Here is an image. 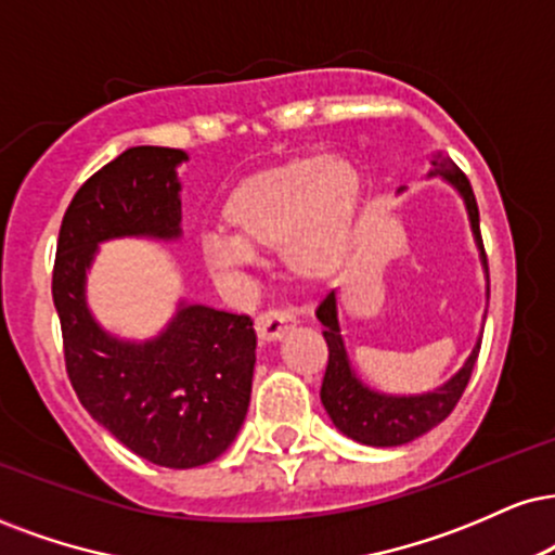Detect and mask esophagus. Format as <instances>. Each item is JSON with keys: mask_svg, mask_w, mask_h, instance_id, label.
<instances>
[{"mask_svg": "<svg viewBox=\"0 0 555 555\" xmlns=\"http://www.w3.org/2000/svg\"><path fill=\"white\" fill-rule=\"evenodd\" d=\"M297 325V318L286 310H269L260 312L256 318V333L263 344L279 341L284 333H289Z\"/></svg>", "mask_w": 555, "mask_h": 555, "instance_id": "obj_1", "label": "esophagus"}]
</instances>
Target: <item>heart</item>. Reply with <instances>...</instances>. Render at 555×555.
<instances>
[{
  "label": "heart",
  "mask_w": 555,
  "mask_h": 555,
  "mask_svg": "<svg viewBox=\"0 0 555 555\" xmlns=\"http://www.w3.org/2000/svg\"><path fill=\"white\" fill-rule=\"evenodd\" d=\"M362 209V176L346 157H292L243 178L222 204L224 237L202 240L211 271L282 253L297 282L323 284L349 260Z\"/></svg>",
  "instance_id": "obj_1"
}]
</instances>
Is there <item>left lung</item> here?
Wrapping results in <instances>:
<instances>
[{
  "instance_id": "8db88e82",
  "label": "left lung",
  "mask_w": 555,
  "mask_h": 555,
  "mask_svg": "<svg viewBox=\"0 0 555 555\" xmlns=\"http://www.w3.org/2000/svg\"><path fill=\"white\" fill-rule=\"evenodd\" d=\"M431 172L429 176H442L447 183L463 196L465 209H468L470 230L476 237V245L480 250V263H483L486 279H489V266H486V250L483 240H480V219H478V204L473 196L470 180L465 172L452 163L450 157L437 152L431 157ZM315 315L323 323V338L328 344V366H325L323 387H320V400H323L325 411H328L331 422L336 429L351 437L353 442H362L370 447H398L409 444L411 439L422 437L437 424H442L450 416L452 409L457 405L460 396L468 387L470 372L476 366L480 338L473 346L470 357L465 364L452 375L442 387L431 392H422V396H385V392L372 390L362 379L357 377L353 366L346 353L341 328H338V310H336V292H328L323 302L318 305Z\"/></svg>"
}]
</instances>
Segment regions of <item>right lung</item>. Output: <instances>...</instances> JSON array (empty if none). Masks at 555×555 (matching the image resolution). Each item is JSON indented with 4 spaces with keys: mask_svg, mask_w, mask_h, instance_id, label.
<instances>
[{
    "mask_svg": "<svg viewBox=\"0 0 555 555\" xmlns=\"http://www.w3.org/2000/svg\"><path fill=\"white\" fill-rule=\"evenodd\" d=\"M189 155L131 146L87 178L62 219L53 305L79 403L133 455L163 468H196L235 442L250 405L256 331L248 315L178 305L165 331L121 341L87 307V271L113 237H180V180Z\"/></svg>",
    "mask_w": 555,
    "mask_h": 555,
    "instance_id": "add662e5",
    "label": "right lung"
}]
</instances>
